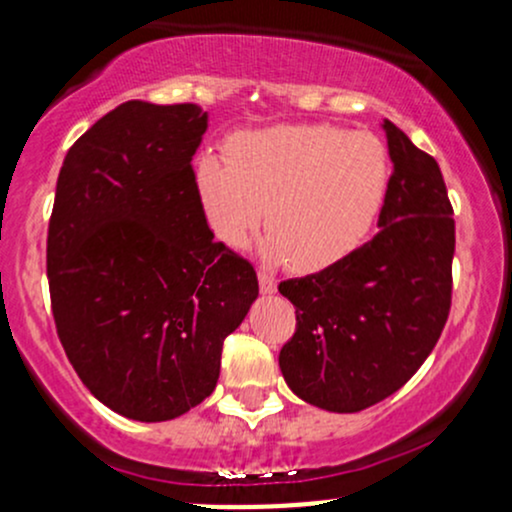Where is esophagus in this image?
Returning a JSON list of instances; mask_svg holds the SVG:
<instances>
[{"instance_id": "34e87169", "label": "esophagus", "mask_w": 512, "mask_h": 512, "mask_svg": "<svg viewBox=\"0 0 512 512\" xmlns=\"http://www.w3.org/2000/svg\"><path fill=\"white\" fill-rule=\"evenodd\" d=\"M257 279H260V289H262V293H274V291H276V279H274L272 274L260 272V274H257Z\"/></svg>"}]
</instances>
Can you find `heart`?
I'll list each match as a JSON object with an SVG mask.
<instances>
[{
	"instance_id": "1",
	"label": "heart",
	"mask_w": 512,
	"mask_h": 512,
	"mask_svg": "<svg viewBox=\"0 0 512 512\" xmlns=\"http://www.w3.org/2000/svg\"><path fill=\"white\" fill-rule=\"evenodd\" d=\"M231 163H197V195L211 231L243 248L257 223L260 255L293 272H320L351 255L378 221L392 166L378 137L334 125H276L238 134Z\"/></svg>"
}]
</instances>
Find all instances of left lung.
Returning <instances> with one entry per match:
<instances>
[{
  "label": "left lung",
  "mask_w": 512,
  "mask_h": 512,
  "mask_svg": "<svg viewBox=\"0 0 512 512\" xmlns=\"http://www.w3.org/2000/svg\"><path fill=\"white\" fill-rule=\"evenodd\" d=\"M395 163L373 240L322 272L281 281L296 332L286 385L313 407L354 414L397 392L448 322L455 219L436 158L383 122Z\"/></svg>",
  "instance_id": "8db88e82"
}]
</instances>
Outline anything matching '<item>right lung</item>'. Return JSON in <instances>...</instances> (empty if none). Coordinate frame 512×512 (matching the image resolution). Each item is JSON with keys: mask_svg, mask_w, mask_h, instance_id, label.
Here are the masks:
<instances>
[{"mask_svg": "<svg viewBox=\"0 0 512 512\" xmlns=\"http://www.w3.org/2000/svg\"><path fill=\"white\" fill-rule=\"evenodd\" d=\"M204 132L195 103L127 101L76 139L57 178V334L91 395L134 421L175 419L214 392L223 339L260 293L202 211L192 156Z\"/></svg>", "mask_w": 512, "mask_h": 512, "instance_id": "obj_1", "label": "right lung"}]
</instances>
